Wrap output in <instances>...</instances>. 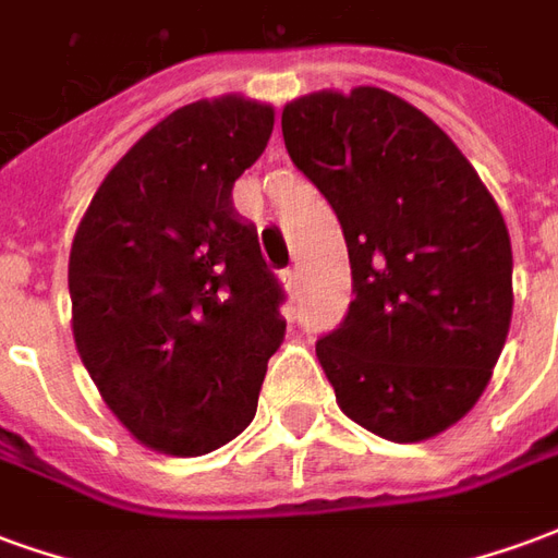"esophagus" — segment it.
I'll use <instances>...</instances> for the list:
<instances>
[{"instance_id":"esophagus-1","label":"esophagus","mask_w":558,"mask_h":558,"mask_svg":"<svg viewBox=\"0 0 558 558\" xmlns=\"http://www.w3.org/2000/svg\"><path fill=\"white\" fill-rule=\"evenodd\" d=\"M280 280H283V287H287L290 295H299V287H302V280H299V268H287Z\"/></svg>"}]
</instances>
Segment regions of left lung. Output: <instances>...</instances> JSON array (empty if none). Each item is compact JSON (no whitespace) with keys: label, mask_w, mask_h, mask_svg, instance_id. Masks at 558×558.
I'll use <instances>...</instances> for the list:
<instances>
[{"label":"left lung","mask_w":558,"mask_h":558,"mask_svg":"<svg viewBox=\"0 0 558 558\" xmlns=\"http://www.w3.org/2000/svg\"><path fill=\"white\" fill-rule=\"evenodd\" d=\"M292 163L335 208L350 311L316 340L338 407L391 442L463 418L511 326V239L442 128L376 86L314 92L280 116Z\"/></svg>","instance_id":"8db88e82"}]
</instances>
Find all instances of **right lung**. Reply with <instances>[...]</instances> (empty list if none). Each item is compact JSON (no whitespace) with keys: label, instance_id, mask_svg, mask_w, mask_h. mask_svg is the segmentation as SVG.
<instances>
[{"label":"right lung","instance_id":"add662e5","mask_svg":"<svg viewBox=\"0 0 558 558\" xmlns=\"http://www.w3.org/2000/svg\"><path fill=\"white\" fill-rule=\"evenodd\" d=\"M244 95L194 101L128 148L68 259L74 343L104 403L155 451L199 457L254 421L287 319L232 184L271 137Z\"/></svg>","mask_w":558,"mask_h":558}]
</instances>
